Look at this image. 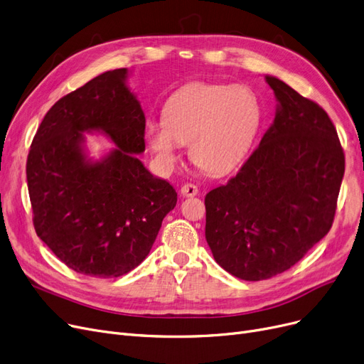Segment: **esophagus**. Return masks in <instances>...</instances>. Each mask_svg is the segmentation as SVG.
Wrapping results in <instances>:
<instances>
[{"instance_id":"esophagus-1","label":"esophagus","mask_w":364,"mask_h":364,"mask_svg":"<svg viewBox=\"0 0 364 364\" xmlns=\"http://www.w3.org/2000/svg\"><path fill=\"white\" fill-rule=\"evenodd\" d=\"M181 195L183 196H186V198H188V196H196L198 193H199V191H198V187L195 186V184H192V183H187V184H184L183 187H181Z\"/></svg>"}]
</instances>
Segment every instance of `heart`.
I'll return each instance as SVG.
<instances>
[{
    "instance_id": "heart-1",
    "label": "heart",
    "mask_w": 364,
    "mask_h": 364,
    "mask_svg": "<svg viewBox=\"0 0 364 364\" xmlns=\"http://www.w3.org/2000/svg\"><path fill=\"white\" fill-rule=\"evenodd\" d=\"M260 126L262 104L251 87L196 82L171 95L164 119L147 120L146 141L166 168L176 166L188 144L199 168L223 176L244 159Z\"/></svg>"
}]
</instances>
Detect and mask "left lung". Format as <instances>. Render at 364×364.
Segmentation results:
<instances>
[{
  "label": "left lung",
  "mask_w": 364,
  "mask_h": 364,
  "mask_svg": "<svg viewBox=\"0 0 364 364\" xmlns=\"http://www.w3.org/2000/svg\"><path fill=\"white\" fill-rule=\"evenodd\" d=\"M275 119L235 177L205 196L214 260L245 281L290 269L333 223L345 172L324 109L274 75Z\"/></svg>",
  "instance_id": "8db88e82"
}]
</instances>
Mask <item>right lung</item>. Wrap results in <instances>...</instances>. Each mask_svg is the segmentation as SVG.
Listing matches in <instances>:
<instances>
[{
    "instance_id": "1",
    "label": "right lung",
    "mask_w": 364,
    "mask_h": 364,
    "mask_svg": "<svg viewBox=\"0 0 364 364\" xmlns=\"http://www.w3.org/2000/svg\"><path fill=\"white\" fill-rule=\"evenodd\" d=\"M128 68L102 73L60 98L31 144L26 180L38 238L73 271L117 278L143 262L177 203V192L136 154L146 117ZM115 149L93 160L85 133Z\"/></svg>"
}]
</instances>
